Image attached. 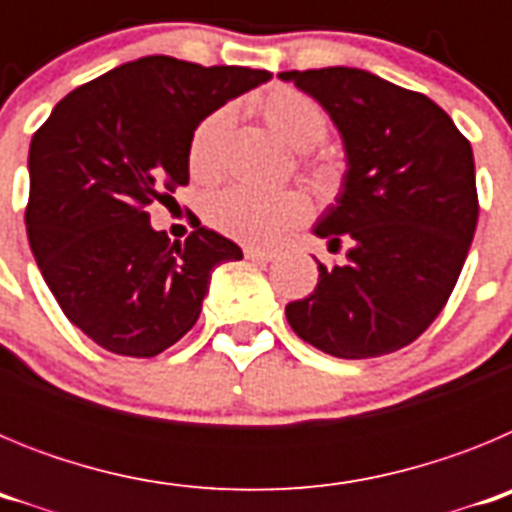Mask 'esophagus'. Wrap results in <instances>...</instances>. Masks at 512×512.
Returning a JSON list of instances; mask_svg holds the SVG:
<instances>
[{"instance_id":"obj_1","label":"esophagus","mask_w":512,"mask_h":512,"mask_svg":"<svg viewBox=\"0 0 512 512\" xmlns=\"http://www.w3.org/2000/svg\"><path fill=\"white\" fill-rule=\"evenodd\" d=\"M246 259L248 261H259V264H269V261H274L277 259V253L274 251H261V248H246Z\"/></svg>"}]
</instances>
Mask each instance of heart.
Listing matches in <instances>:
<instances>
[{
    "mask_svg": "<svg viewBox=\"0 0 512 512\" xmlns=\"http://www.w3.org/2000/svg\"><path fill=\"white\" fill-rule=\"evenodd\" d=\"M256 112L289 146L307 151L318 146L328 133V112L302 89L277 84L256 99ZM230 128V112L215 110L200 120L189 135L187 161L194 179L210 182L220 171L225 135ZM310 171L320 182L336 176L333 161H310ZM310 215V200L300 189L259 192L248 187H230L212 194L205 205L207 223L235 241L251 246H269L279 241L289 228L300 225Z\"/></svg>",
    "mask_w": 512,
    "mask_h": 512,
    "instance_id": "b5f03b06",
    "label": "heart"
}]
</instances>
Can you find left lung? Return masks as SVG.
<instances>
[{"instance_id": "left-lung-1", "label": "left lung", "mask_w": 512, "mask_h": 512, "mask_svg": "<svg viewBox=\"0 0 512 512\" xmlns=\"http://www.w3.org/2000/svg\"><path fill=\"white\" fill-rule=\"evenodd\" d=\"M341 130L348 169L315 225L346 264H318V287L289 302L302 341L338 359L413 343L449 302L477 228L474 156L433 99L361 69L284 71Z\"/></svg>"}]
</instances>
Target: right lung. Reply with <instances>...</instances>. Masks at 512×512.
Segmentation results:
<instances>
[{
	"label": "right lung",
	"mask_w": 512,
	"mask_h": 512,
	"mask_svg": "<svg viewBox=\"0 0 512 512\" xmlns=\"http://www.w3.org/2000/svg\"><path fill=\"white\" fill-rule=\"evenodd\" d=\"M269 71L146 56L81 84L30 143L27 238L63 315L112 354L151 359L197 323L215 266L243 251L194 225L184 243L146 207L189 184V135Z\"/></svg>",
	"instance_id": "1"
}]
</instances>
